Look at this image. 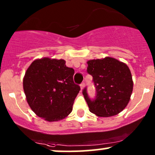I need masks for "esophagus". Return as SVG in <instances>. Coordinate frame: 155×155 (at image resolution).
<instances>
[{
	"label": "esophagus",
	"instance_id": "1",
	"mask_svg": "<svg viewBox=\"0 0 155 155\" xmlns=\"http://www.w3.org/2000/svg\"><path fill=\"white\" fill-rule=\"evenodd\" d=\"M84 82H82V83H81V84H80V87H81V90H83V88L84 87Z\"/></svg>",
	"mask_w": 155,
	"mask_h": 155
}]
</instances>
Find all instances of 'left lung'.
Listing matches in <instances>:
<instances>
[{
    "label": "left lung",
    "instance_id": "8db88e82",
    "mask_svg": "<svg viewBox=\"0 0 155 155\" xmlns=\"http://www.w3.org/2000/svg\"><path fill=\"white\" fill-rule=\"evenodd\" d=\"M87 64V71L93 76L96 91L94 99L88 96L87 87L82 91L90 111L99 117H110L120 113L128 104L133 89L128 66L112 57L92 59Z\"/></svg>",
    "mask_w": 155,
    "mask_h": 155
}]
</instances>
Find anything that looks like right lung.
<instances>
[{
  "label": "right lung",
  "instance_id": "obj_1",
  "mask_svg": "<svg viewBox=\"0 0 155 155\" xmlns=\"http://www.w3.org/2000/svg\"><path fill=\"white\" fill-rule=\"evenodd\" d=\"M74 70L64 59H36L27 69L23 90L27 102L37 116L57 121L72 112L80 87L74 81Z\"/></svg>",
  "mask_w": 155,
  "mask_h": 155
}]
</instances>
